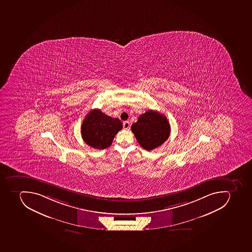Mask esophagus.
<instances>
[{
    "label": "esophagus",
    "instance_id": "34e87169",
    "mask_svg": "<svg viewBox=\"0 0 252 252\" xmlns=\"http://www.w3.org/2000/svg\"><path fill=\"white\" fill-rule=\"evenodd\" d=\"M123 128L125 129H129L130 128V123L128 121L123 122Z\"/></svg>",
    "mask_w": 252,
    "mask_h": 252
}]
</instances>
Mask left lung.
<instances>
[{
  "mask_svg": "<svg viewBox=\"0 0 252 252\" xmlns=\"http://www.w3.org/2000/svg\"><path fill=\"white\" fill-rule=\"evenodd\" d=\"M131 129L139 145L147 151L164 143L171 132L167 118L153 110L140 115L137 123L131 126Z\"/></svg>",
  "mask_w": 252,
  "mask_h": 252,
  "instance_id": "8db88e82",
  "label": "left lung"
}]
</instances>
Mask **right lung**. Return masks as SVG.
Segmentation results:
<instances>
[{
	"instance_id": "right-lung-1",
	"label": "right lung",
	"mask_w": 252,
	"mask_h": 252,
	"mask_svg": "<svg viewBox=\"0 0 252 252\" xmlns=\"http://www.w3.org/2000/svg\"><path fill=\"white\" fill-rule=\"evenodd\" d=\"M122 128L123 124L119 119H113L99 109H94L84 119L81 135L85 143L91 147L104 149L111 145Z\"/></svg>"
}]
</instances>
